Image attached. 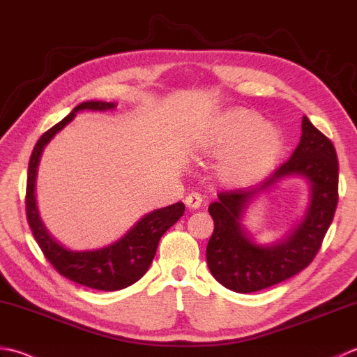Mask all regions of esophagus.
Returning <instances> with one entry per match:
<instances>
[{
    "label": "esophagus",
    "instance_id": "esophagus-1",
    "mask_svg": "<svg viewBox=\"0 0 357 357\" xmlns=\"http://www.w3.org/2000/svg\"><path fill=\"white\" fill-rule=\"evenodd\" d=\"M184 201H185V206H187L188 208H199V207H201V204H202V198H201V195H199V193H197V192H193V193H190V195H187Z\"/></svg>",
    "mask_w": 357,
    "mask_h": 357
}]
</instances>
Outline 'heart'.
I'll list each match as a JSON object with an SVG mask.
<instances>
[{
  "mask_svg": "<svg viewBox=\"0 0 357 357\" xmlns=\"http://www.w3.org/2000/svg\"><path fill=\"white\" fill-rule=\"evenodd\" d=\"M202 149L208 155L226 156L218 164V176L230 185H250L260 181L280 158L282 136L264 125L250 109H230L215 122Z\"/></svg>",
  "mask_w": 357,
  "mask_h": 357,
  "instance_id": "obj_1",
  "label": "heart"
}]
</instances>
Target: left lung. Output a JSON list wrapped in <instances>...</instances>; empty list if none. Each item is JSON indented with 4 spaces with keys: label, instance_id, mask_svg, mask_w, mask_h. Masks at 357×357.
<instances>
[{
    "label": "left lung",
    "instance_id": "8db88e82",
    "mask_svg": "<svg viewBox=\"0 0 357 357\" xmlns=\"http://www.w3.org/2000/svg\"><path fill=\"white\" fill-rule=\"evenodd\" d=\"M302 139L292 156L260 185L218 193L208 206L213 234L207 244V264L212 275L227 289L255 292L294 277L317 255L330 229L339 199V162L336 149L324 132L302 121ZM298 174L312 183V206L307 218L284 241L258 247L239 226L241 212L257 192L282 177Z\"/></svg>",
    "mask_w": 357,
    "mask_h": 357
}]
</instances>
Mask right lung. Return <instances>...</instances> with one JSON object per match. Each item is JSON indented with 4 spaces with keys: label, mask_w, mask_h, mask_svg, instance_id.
I'll list each match as a JSON object with an SVG mask.
<instances>
[{
    "label": "right lung",
    "mask_w": 357,
    "mask_h": 357,
    "mask_svg": "<svg viewBox=\"0 0 357 357\" xmlns=\"http://www.w3.org/2000/svg\"><path fill=\"white\" fill-rule=\"evenodd\" d=\"M114 107V103L108 102H83L77 105L63 121L55 123L45 135H41L32 150L26 183V216L41 252L52 264L54 269L63 277L99 291H119L128 288L132 283H136L139 278L144 277L150 268L153 258H155L160 236L183 216L185 211L183 202L158 208V211L145 215L119 241L109 244L107 248L86 250V252L68 250L47 234L45 225L38 216L33 195L35 176H37L41 151L55 136V132H59L65 125L73 121L75 113H79L82 109L107 111L113 109Z\"/></svg>",
    "instance_id": "obj_1"
}]
</instances>
